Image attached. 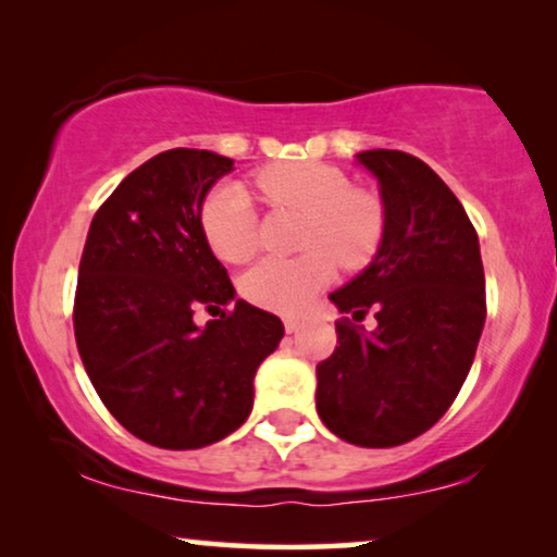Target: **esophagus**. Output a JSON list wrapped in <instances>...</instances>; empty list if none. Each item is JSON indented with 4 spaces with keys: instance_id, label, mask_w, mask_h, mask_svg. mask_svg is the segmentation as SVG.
Instances as JSON below:
<instances>
[{
    "instance_id": "34e87169",
    "label": "esophagus",
    "mask_w": 557,
    "mask_h": 557,
    "mask_svg": "<svg viewBox=\"0 0 557 557\" xmlns=\"http://www.w3.org/2000/svg\"><path fill=\"white\" fill-rule=\"evenodd\" d=\"M284 326H286L288 334H296L304 326V322H301V319H296V317H286L284 319Z\"/></svg>"
}]
</instances>
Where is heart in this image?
<instances>
[{
	"label": "heart",
	"instance_id": "heart-1",
	"mask_svg": "<svg viewBox=\"0 0 557 557\" xmlns=\"http://www.w3.org/2000/svg\"><path fill=\"white\" fill-rule=\"evenodd\" d=\"M258 187L273 205L307 215L294 258H263L243 276V294L263 309L296 314L334 276V258L360 269L377 253L385 233V210L375 195L349 189V180L319 162L271 164L258 174ZM202 231L210 248L227 263H243L258 250V218L248 189L223 182L202 205Z\"/></svg>",
	"mask_w": 557,
	"mask_h": 557
}]
</instances>
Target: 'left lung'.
Instances as JSON below:
<instances>
[{
    "mask_svg": "<svg viewBox=\"0 0 557 557\" xmlns=\"http://www.w3.org/2000/svg\"><path fill=\"white\" fill-rule=\"evenodd\" d=\"M355 162L377 180L385 233L377 253L330 301V360L317 364V413L334 436L364 448L413 441L446 413L467 380L486 319L484 265L467 210L429 164L368 149Z\"/></svg>",
    "mask_w": 557,
    "mask_h": 557,
    "instance_id": "8db88e82",
    "label": "left lung"
}]
</instances>
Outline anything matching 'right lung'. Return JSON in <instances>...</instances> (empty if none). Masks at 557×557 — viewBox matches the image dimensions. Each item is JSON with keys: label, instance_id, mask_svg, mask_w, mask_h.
Instances as JSON below:
<instances>
[{"label": "right lung", "instance_id": "right-lung-1", "mask_svg": "<svg viewBox=\"0 0 557 557\" xmlns=\"http://www.w3.org/2000/svg\"><path fill=\"white\" fill-rule=\"evenodd\" d=\"M233 159L208 149L151 157L90 223L75 292V342L98 398L136 438L185 451L240 429L258 364L278 347V317L235 299L202 231L210 187ZM205 302L236 307L205 327Z\"/></svg>", "mask_w": 557, "mask_h": 557}]
</instances>
